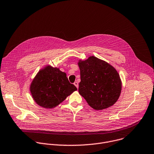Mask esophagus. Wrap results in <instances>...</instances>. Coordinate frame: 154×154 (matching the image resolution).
I'll return each mask as SVG.
<instances>
[{
  "label": "esophagus",
  "instance_id": "34e87169",
  "mask_svg": "<svg viewBox=\"0 0 154 154\" xmlns=\"http://www.w3.org/2000/svg\"><path fill=\"white\" fill-rule=\"evenodd\" d=\"M74 85L76 86V88H79V83H78V82H75L74 83Z\"/></svg>",
  "mask_w": 154,
  "mask_h": 154
}]
</instances>
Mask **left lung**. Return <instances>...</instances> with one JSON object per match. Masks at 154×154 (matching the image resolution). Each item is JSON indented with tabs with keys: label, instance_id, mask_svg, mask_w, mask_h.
Masks as SVG:
<instances>
[{
	"label": "left lung",
	"instance_id": "1",
	"mask_svg": "<svg viewBox=\"0 0 154 154\" xmlns=\"http://www.w3.org/2000/svg\"><path fill=\"white\" fill-rule=\"evenodd\" d=\"M80 70L79 92L95 110L112 106L119 99L122 81L117 70L94 56L78 63Z\"/></svg>",
	"mask_w": 154,
	"mask_h": 154
}]
</instances>
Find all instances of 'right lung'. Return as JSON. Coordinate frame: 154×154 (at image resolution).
Listing matches in <instances>:
<instances>
[{
	"label": "right lung",
	"mask_w": 154,
	"mask_h": 154,
	"mask_svg": "<svg viewBox=\"0 0 154 154\" xmlns=\"http://www.w3.org/2000/svg\"><path fill=\"white\" fill-rule=\"evenodd\" d=\"M76 90L65 72L51 66L39 71L30 85L31 94L35 103L47 109L58 106Z\"/></svg>",
	"instance_id": "right-lung-1"
}]
</instances>
